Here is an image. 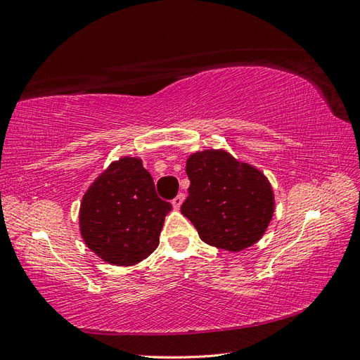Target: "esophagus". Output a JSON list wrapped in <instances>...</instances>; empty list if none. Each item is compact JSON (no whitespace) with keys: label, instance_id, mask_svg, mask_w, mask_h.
<instances>
[{"label":"esophagus","instance_id":"esophagus-1","mask_svg":"<svg viewBox=\"0 0 360 360\" xmlns=\"http://www.w3.org/2000/svg\"><path fill=\"white\" fill-rule=\"evenodd\" d=\"M184 199H186V196H184L182 193H181V194H178V196L172 200V207H173V210H179V208H181V205H182V202H184Z\"/></svg>","mask_w":360,"mask_h":360}]
</instances>
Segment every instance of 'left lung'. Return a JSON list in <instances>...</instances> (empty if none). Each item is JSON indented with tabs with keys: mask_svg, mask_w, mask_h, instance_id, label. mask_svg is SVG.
<instances>
[{
	"mask_svg": "<svg viewBox=\"0 0 360 360\" xmlns=\"http://www.w3.org/2000/svg\"><path fill=\"white\" fill-rule=\"evenodd\" d=\"M186 170L190 187L181 212L203 243L241 252L262 238L274 214V193L259 169L211 148L191 153Z\"/></svg>",
	"mask_w": 360,
	"mask_h": 360,
	"instance_id": "obj_1",
	"label": "left lung"
}]
</instances>
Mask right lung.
<instances>
[{"instance_id":"obj_1","label":"right lung","mask_w":360,"mask_h":360,"mask_svg":"<svg viewBox=\"0 0 360 360\" xmlns=\"http://www.w3.org/2000/svg\"><path fill=\"white\" fill-rule=\"evenodd\" d=\"M172 205L158 198L139 157L112 161L90 184L79 205V232L87 248L111 265H136L158 248Z\"/></svg>"}]
</instances>
